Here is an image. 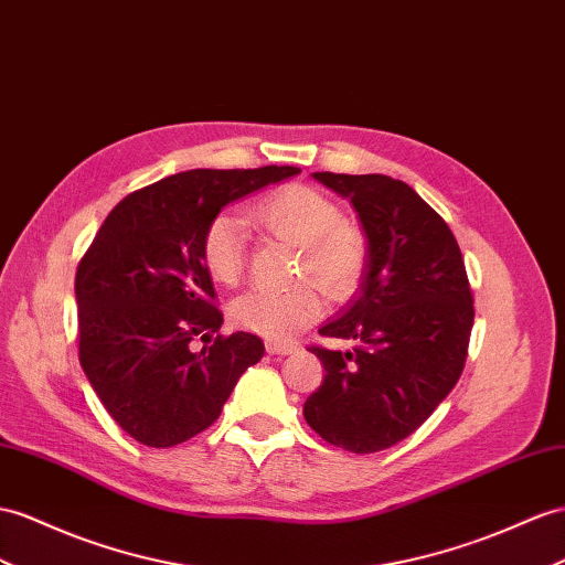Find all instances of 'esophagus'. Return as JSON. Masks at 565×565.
<instances>
[{
  "label": "esophagus",
  "instance_id": "1",
  "mask_svg": "<svg viewBox=\"0 0 565 565\" xmlns=\"http://www.w3.org/2000/svg\"><path fill=\"white\" fill-rule=\"evenodd\" d=\"M265 349L269 355H291L298 351L294 343H279V341H267Z\"/></svg>",
  "mask_w": 565,
  "mask_h": 565
}]
</instances>
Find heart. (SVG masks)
I'll return each mask as SVG.
<instances>
[{"instance_id": "1", "label": "heart", "mask_w": 565, "mask_h": 565, "mask_svg": "<svg viewBox=\"0 0 565 565\" xmlns=\"http://www.w3.org/2000/svg\"><path fill=\"white\" fill-rule=\"evenodd\" d=\"M255 220L274 236L302 245L300 274L315 277L331 298L355 291L367 265L363 231L343 222L334 200L310 185H284L255 205ZM210 277L236 284L245 265V224L236 214H216L202 238ZM231 322L269 341H288L322 315V296L312 281L288 288L257 286L231 302Z\"/></svg>"}]
</instances>
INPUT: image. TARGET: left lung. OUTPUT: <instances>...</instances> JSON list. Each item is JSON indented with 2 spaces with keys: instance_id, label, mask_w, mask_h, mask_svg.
Segmentation results:
<instances>
[{
  "instance_id": "8db88e82",
  "label": "left lung",
  "mask_w": 565,
  "mask_h": 565,
  "mask_svg": "<svg viewBox=\"0 0 565 565\" xmlns=\"http://www.w3.org/2000/svg\"><path fill=\"white\" fill-rule=\"evenodd\" d=\"M312 179L351 200L367 265L355 298L320 327L355 345H312L327 374L302 415L324 441L377 454L411 437L456 386L475 320L468 274L451 228L408 183L384 173Z\"/></svg>"
}]
</instances>
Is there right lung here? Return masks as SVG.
Masks as SVG:
<instances>
[{
    "instance_id": "obj_1",
    "label": "right lung",
    "mask_w": 565,
    "mask_h": 565,
    "mask_svg": "<svg viewBox=\"0 0 565 565\" xmlns=\"http://www.w3.org/2000/svg\"><path fill=\"white\" fill-rule=\"evenodd\" d=\"M296 167L191 169L126 195L76 271L81 367L117 425L145 446L188 441L220 417L265 343L212 334L224 317L202 259L207 224L228 202ZM200 338V352L190 341Z\"/></svg>"
}]
</instances>
